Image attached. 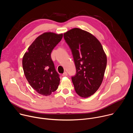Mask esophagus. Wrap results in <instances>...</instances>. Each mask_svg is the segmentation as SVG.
I'll return each instance as SVG.
<instances>
[{
  "instance_id": "obj_1",
  "label": "esophagus",
  "mask_w": 133,
  "mask_h": 133,
  "mask_svg": "<svg viewBox=\"0 0 133 133\" xmlns=\"http://www.w3.org/2000/svg\"><path fill=\"white\" fill-rule=\"evenodd\" d=\"M68 75V74H67V73L66 72H64L63 74H62V76H63V77H65V76H67Z\"/></svg>"
}]
</instances>
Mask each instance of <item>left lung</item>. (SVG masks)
<instances>
[{
	"instance_id": "left-lung-1",
	"label": "left lung",
	"mask_w": 133,
	"mask_h": 133,
	"mask_svg": "<svg viewBox=\"0 0 133 133\" xmlns=\"http://www.w3.org/2000/svg\"><path fill=\"white\" fill-rule=\"evenodd\" d=\"M71 50L76 74L71 77L75 90L81 97L95 92L103 81L107 56L100 42L91 33L75 28L64 34Z\"/></svg>"
}]
</instances>
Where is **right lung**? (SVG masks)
<instances>
[{"instance_id": "add662e5", "label": "right lung", "mask_w": 133, "mask_h": 133, "mask_svg": "<svg viewBox=\"0 0 133 133\" xmlns=\"http://www.w3.org/2000/svg\"><path fill=\"white\" fill-rule=\"evenodd\" d=\"M63 34L46 32L37 37L23 58L25 77L38 93L49 96L56 91L60 83L55 70L51 52L62 40Z\"/></svg>"}]
</instances>
